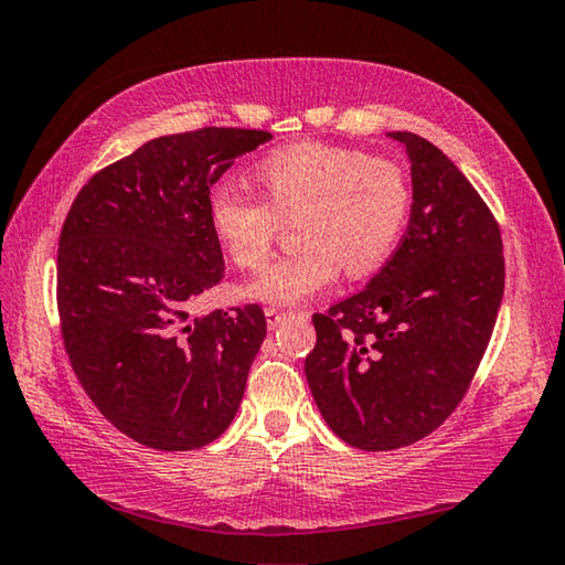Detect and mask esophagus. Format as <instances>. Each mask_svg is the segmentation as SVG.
Wrapping results in <instances>:
<instances>
[{"label": "esophagus", "instance_id": "obj_1", "mask_svg": "<svg viewBox=\"0 0 565 565\" xmlns=\"http://www.w3.org/2000/svg\"><path fill=\"white\" fill-rule=\"evenodd\" d=\"M264 316H266V323H269V328H274V326L279 323L281 318H284V311H281V309H276V306H266V309H264Z\"/></svg>", "mask_w": 565, "mask_h": 565}]
</instances>
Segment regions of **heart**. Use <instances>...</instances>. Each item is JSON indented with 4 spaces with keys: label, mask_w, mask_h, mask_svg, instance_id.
Instances as JSON below:
<instances>
[{
    "label": "heart",
    "mask_w": 565,
    "mask_h": 565,
    "mask_svg": "<svg viewBox=\"0 0 565 565\" xmlns=\"http://www.w3.org/2000/svg\"><path fill=\"white\" fill-rule=\"evenodd\" d=\"M264 200L232 180L210 190L207 212L217 242L242 271H262L281 222L299 220V249L281 256L249 296L271 303H299L323 291L341 269L363 276L397 247L407 224L409 182L405 170L365 150L296 142L256 166Z\"/></svg>",
    "instance_id": "1"
}]
</instances>
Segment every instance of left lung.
<instances>
[{
    "label": "left lung",
    "mask_w": 565,
    "mask_h": 565,
    "mask_svg": "<svg viewBox=\"0 0 565 565\" xmlns=\"http://www.w3.org/2000/svg\"><path fill=\"white\" fill-rule=\"evenodd\" d=\"M403 242L371 284L313 313L303 371L333 433L365 452L417 443L455 413L504 296L501 230L457 166L415 132Z\"/></svg>",
    "instance_id": "1"
}]
</instances>
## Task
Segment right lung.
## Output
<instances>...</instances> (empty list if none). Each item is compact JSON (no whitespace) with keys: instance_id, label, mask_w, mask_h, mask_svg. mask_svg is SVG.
I'll use <instances>...</instances> for the list:
<instances>
[{"instance_id":"right-lung-1","label":"right lung","mask_w":565,"mask_h":565,"mask_svg":"<svg viewBox=\"0 0 565 565\" xmlns=\"http://www.w3.org/2000/svg\"><path fill=\"white\" fill-rule=\"evenodd\" d=\"M269 130L162 136L98 170L64 220L56 309L71 367L98 413L136 443L188 452L237 415L266 335L262 306L194 316L224 279L207 200Z\"/></svg>"}]
</instances>
